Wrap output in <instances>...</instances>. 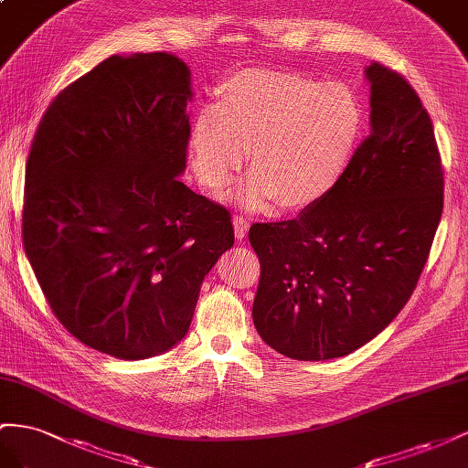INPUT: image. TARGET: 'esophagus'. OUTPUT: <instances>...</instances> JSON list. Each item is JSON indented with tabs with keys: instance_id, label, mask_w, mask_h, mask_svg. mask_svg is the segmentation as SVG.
<instances>
[{
	"instance_id": "1",
	"label": "esophagus",
	"mask_w": 468,
	"mask_h": 468,
	"mask_svg": "<svg viewBox=\"0 0 468 468\" xmlns=\"http://www.w3.org/2000/svg\"><path fill=\"white\" fill-rule=\"evenodd\" d=\"M233 225H235V237H237V241H243V239L247 237V233H249V221L245 219V218H235L233 219Z\"/></svg>"
}]
</instances>
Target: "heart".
I'll use <instances>...</instances> for the list:
<instances>
[{
    "mask_svg": "<svg viewBox=\"0 0 468 468\" xmlns=\"http://www.w3.org/2000/svg\"><path fill=\"white\" fill-rule=\"evenodd\" d=\"M367 125L365 103L345 82L249 69L207 103L190 129L192 166L211 192L225 188L250 146L252 172L233 192L239 207L262 211L317 204L345 178Z\"/></svg>",
    "mask_w": 468,
    "mask_h": 468,
    "instance_id": "b5f03b06",
    "label": "heart"
}]
</instances>
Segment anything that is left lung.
I'll return each instance as SVG.
<instances>
[{
	"label": "left lung",
	"instance_id": "obj_1",
	"mask_svg": "<svg viewBox=\"0 0 468 468\" xmlns=\"http://www.w3.org/2000/svg\"><path fill=\"white\" fill-rule=\"evenodd\" d=\"M370 135L337 188L296 219L255 223L252 322L296 360L349 355L375 339L416 288L443 211L431 119L406 80L372 62Z\"/></svg>",
	"mask_w": 468,
	"mask_h": 468
}]
</instances>
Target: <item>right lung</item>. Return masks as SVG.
Returning a JSON list of instances; mask_svg holds the SVG:
<instances>
[{
	"mask_svg": "<svg viewBox=\"0 0 468 468\" xmlns=\"http://www.w3.org/2000/svg\"><path fill=\"white\" fill-rule=\"evenodd\" d=\"M192 98L176 55H113L48 105L27 160L23 243L50 310L122 360L184 339L235 241L231 213L178 178Z\"/></svg>",
	"mask_w": 468,
	"mask_h": 468,
	"instance_id": "right-lung-1",
	"label": "right lung"
}]
</instances>
